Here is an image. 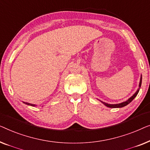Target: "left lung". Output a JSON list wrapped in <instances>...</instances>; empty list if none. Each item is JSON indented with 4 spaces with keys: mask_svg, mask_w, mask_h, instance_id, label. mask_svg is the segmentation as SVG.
<instances>
[{
    "mask_svg": "<svg viewBox=\"0 0 150 150\" xmlns=\"http://www.w3.org/2000/svg\"><path fill=\"white\" fill-rule=\"evenodd\" d=\"M141 82H142V77H141V79H140V82H139V89L137 90V92L134 93L133 95H132L130 98H129L127 100L124 101V102L123 103H119V104H108V103H104L103 102V101L100 100L101 103H103V104H104L105 106L108 107H110V108H120V107H123L124 106H126V105H127L129 104V103L131 102V101L133 100V99L135 98V97L137 96V94L139 93V89H140V87L141 86Z\"/></svg>",
    "mask_w": 150,
    "mask_h": 150,
    "instance_id": "obj_1",
    "label": "left lung"
}]
</instances>
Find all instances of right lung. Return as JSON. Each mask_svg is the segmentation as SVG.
<instances>
[{
  "label": "right lung",
  "mask_w": 150,
  "mask_h": 150,
  "mask_svg": "<svg viewBox=\"0 0 150 150\" xmlns=\"http://www.w3.org/2000/svg\"><path fill=\"white\" fill-rule=\"evenodd\" d=\"M24 103H25V104H26V105H30V106H33V107H35V106H36L35 105L30 104V103H24Z\"/></svg>",
  "instance_id": "obj_1"
}]
</instances>
